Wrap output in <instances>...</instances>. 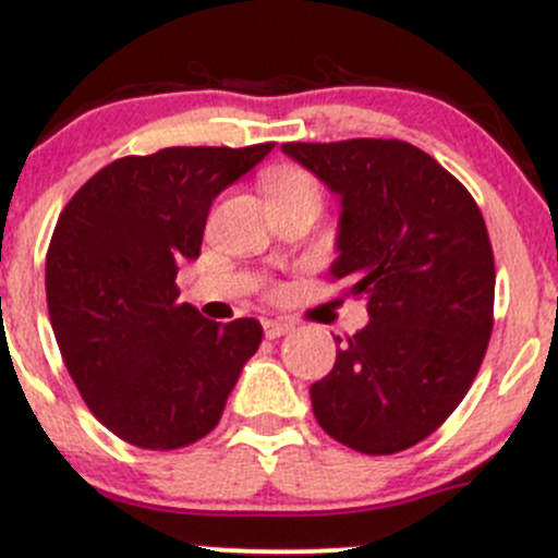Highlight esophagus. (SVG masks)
<instances>
[{"mask_svg": "<svg viewBox=\"0 0 558 558\" xmlns=\"http://www.w3.org/2000/svg\"><path fill=\"white\" fill-rule=\"evenodd\" d=\"M292 325L281 323V319H263V333H266V339H279V336L290 333Z\"/></svg>", "mask_w": 558, "mask_h": 558, "instance_id": "34e87169", "label": "esophagus"}]
</instances>
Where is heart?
I'll list each match as a JSON object with an SVG mask.
<instances>
[{
    "label": "heart",
    "instance_id": "heart-1",
    "mask_svg": "<svg viewBox=\"0 0 558 558\" xmlns=\"http://www.w3.org/2000/svg\"><path fill=\"white\" fill-rule=\"evenodd\" d=\"M266 190L271 201H287V197H301V195H314L317 197V181L308 173L295 168L274 170L266 179Z\"/></svg>",
    "mask_w": 558,
    "mask_h": 558
}]
</instances>
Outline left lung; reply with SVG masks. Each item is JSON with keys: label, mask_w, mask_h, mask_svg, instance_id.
Wrapping results in <instances>:
<instances>
[{"label": "left lung", "mask_w": 558, "mask_h": 558, "mask_svg": "<svg viewBox=\"0 0 558 558\" xmlns=\"http://www.w3.org/2000/svg\"><path fill=\"white\" fill-rule=\"evenodd\" d=\"M281 151L339 197L330 277L368 303L366 328L308 390L314 417L357 453H399L448 421L483 363L496 281L483 214L412 143L355 137Z\"/></svg>", "instance_id": "obj_1"}]
</instances>
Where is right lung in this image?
Returning <instances> with one entry per match:
<instances>
[{
	"instance_id": "1",
	"label": "right lung",
	"mask_w": 558,
	"mask_h": 558,
	"mask_svg": "<svg viewBox=\"0 0 558 558\" xmlns=\"http://www.w3.org/2000/svg\"><path fill=\"white\" fill-rule=\"evenodd\" d=\"M175 146L94 173L59 217L46 257L51 328L99 423L124 442L173 450L206 437L257 352V319L214 323L179 301L217 195L271 154Z\"/></svg>"
}]
</instances>
